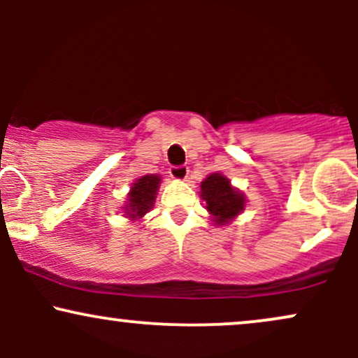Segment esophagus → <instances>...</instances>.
<instances>
[{
  "label": "esophagus",
  "instance_id": "obj_1",
  "mask_svg": "<svg viewBox=\"0 0 358 358\" xmlns=\"http://www.w3.org/2000/svg\"><path fill=\"white\" fill-rule=\"evenodd\" d=\"M188 166L180 165V166H170V176L171 178L178 180V182H183V180L188 178Z\"/></svg>",
  "mask_w": 358,
  "mask_h": 358
}]
</instances>
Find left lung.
<instances>
[{
    "mask_svg": "<svg viewBox=\"0 0 358 358\" xmlns=\"http://www.w3.org/2000/svg\"><path fill=\"white\" fill-rule=\"evenodd\" d=\"M200 196L217 225L229 224L245 207V196L222 173H212L200 183Z\"/></svg>",
    "mask_w": 358,
    "mask_h": 358,
    "instance_id": "8db88e82",
    "label": "left lung"
}]
</instances>
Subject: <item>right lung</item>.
<instances>
[{
	"instance_id": "obj_1",
	"label": "right lung",
	"mask_w": 358,
	"mask_h": 358,
	"mask_svg": "<svg viewBox=\"0 0 358 358\" xmlns=\"http://www.w3.org/2000/svg\"><path fill=\"white\" fill-rule=\"evenodd\" d=\"M159 183H162L159 175H145L138 178L127 193V202L122 207L126 210L124 215L129 217L131 220H138L146 215L155 205Z\"/></svg>"
}]
</instances>
